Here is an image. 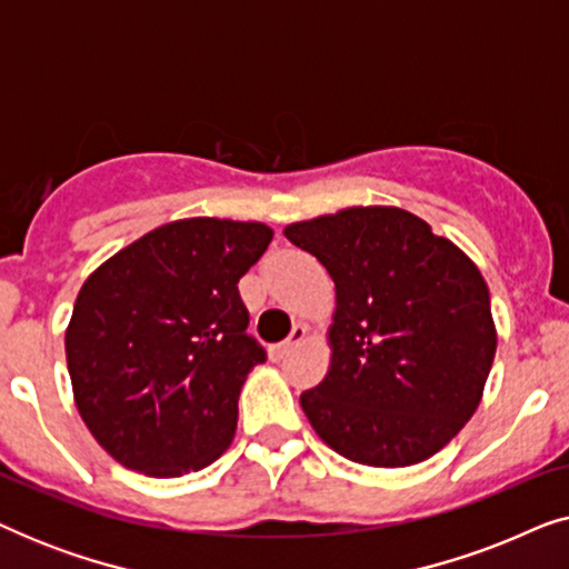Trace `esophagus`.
I'll return each mask as SVG.
<instances>
[{"instance_id":"esophagus-1","label":"esophagus","mask_w":569,"mask_h":569,"mask_svg":"<svg viewBox=\"0 0 569 569\" xmlns=\"http://www.w3.org/2000/svg\"><path fill=\"white\" fill-rule=\"evenodd\" d=\"M306 337H308V329H306V326L298 323V326H295V329H292L290 339L282 341V345H277L274 349H271V357H274V360H282L284 355H290V349L302 345V341H306Z\"/></svg>"}]
</instances>
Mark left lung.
I'll return each instance as SVG.
<instances>
[{
	"instance_id": "obj_1",
	"label": "left lung",
	"mask_w": 569,
	"mask_h": 569,
	"mask_svg": "<svg viewBox=\"0 0 569 569\" xmlns=\"http://www.w3.org/2000/svg\"><path fill=\"white\" fill-rule=\"evenodd\" d=\"M284 236L337 290L329 372L300 396L310 427L372 469L427 461L473 417L495 362L479 267L422 217L386 204L292 222Z\"/></svg>"
}]
</instances>
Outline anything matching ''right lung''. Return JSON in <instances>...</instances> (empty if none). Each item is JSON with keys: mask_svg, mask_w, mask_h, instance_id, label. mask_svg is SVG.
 <instances>
[{"mask_svg": "<svg viewBox=\"0 0 569 569\" xmlns=\"http://www.w3.org/2000/svg\"><path fill=\"white\" fill-rule=\"evenodd\" d=\"M274 230L186 217L121 248L84 279L64 333L82 422L113 461L183 477L236 438L238 396L263 349L238 279Z\"/></svg>", "mask_w": 569, "mask_h": 569, "instance_id": "right-lung-1", "label": "right lung"}]
</instances>
